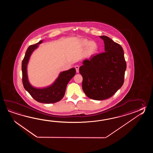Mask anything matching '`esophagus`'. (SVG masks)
<instances>
[{"label": "esophagus", "mask_w": 153, "mask_h": 153, "mask_svg": "<svg viewBox=\"0 0 153 153\" xmlns=\"http://www.w3.org/2000/svg\"><path fill=\"white\" fill-rule=\"evenodd\" d=\"M75 69H76V71L77 73H79V65H75Z\"/></svg>", "instance_id": "obj_1"}]
</instances>
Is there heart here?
<instances>
[{"label": "heart", "mask_w": 153, "mask_h": 153, "mask_svg": "<svg viewBox=\"0 0 153 153\" xmlns=\"http://www.w3.org/2000/svg\"><path fill=\"white\" fill-rule=\"evenodd\" d=\"M81 45L82 47H86L88 45L86 50V54L88 56L94 55L97 53L98 50V45L97 44L94 42H90L88 39H82L80 42Z\"/></svg>", "instance_id": "obj_1"}]
</instances>
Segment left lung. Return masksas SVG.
Returning a JSON list of instances; mask_svg holds the SVG:
<instances>
[{
  "label": "left lung",
  "instance_id": "left-lung-1",
  "mask_svg": "<svg viewBox=\"0 0 153 153\" xmlns=\"http://www.w3.org/2000/svg\"><path fill=\"white\" fill-rule=\"evenodd\" d=\"M105 52L85 59L79 68L82 76V88L88 97L97 101L111 97L124 84L126 63L120 45L107 36Z\"/></svg>",
  "mask_w": 153,
  "mask_h": 153
}]
</instances>
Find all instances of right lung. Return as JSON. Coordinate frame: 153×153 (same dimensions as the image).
<instances>
[{
  "label": "right lung",
  "instance_id": "add662e5",
  "mask_svg": "<svg viewBox=\"0 0 153 153\" xmlns=\"http://www.w3.org/2000/svg\"><path fill=\"white\" fill-rule=\"evenodd\" d=\"M42 40L34 45L29 46L22 62V82L26 91L36 101L43 103H53L61 100L65 94V89L69 81L75 74V68L61 72L55 82L48 87L36 88L29 83L27 75V65L32 52L42 43Z\"/></svg>",
  "mask_w": 153,
  "mask_h": 153
}]
</instances>
